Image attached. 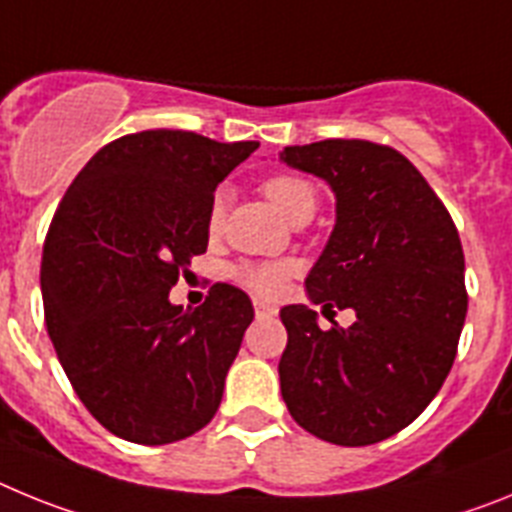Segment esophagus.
<instances>
[{
	"mask_svg": "<svg viewBox=\"0 0 512 512\" xmlns=\"http://www.w3.org/2000/svg\"><path fill=\"white\" fill-rule=\"evenodd\" d=\"M255 314H257V319L275 317V314H278V309H275L273 304H265V301H255Z\"/></svg>",
	"mask_w": 512,
	"mask_h": 512,
	"instance_id": "esophagus-1",
	"label": "esophagus"
}]
</instances>
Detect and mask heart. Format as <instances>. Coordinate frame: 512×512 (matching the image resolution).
<instances>
[{
	"instance_id": "1",
	"label": "heart",
	"mask_w": 512,
	"mask_h": 512,
	"mask_svg": "<svg viewBox=\"0 0 512 512\" xmlns=\"http://www.w3.org/2000/svg\"><path fill=\"white\" fill-rule=\"evenodd\" d=\"M262 190L275 203V208L291 221L301 213H314V208H317V188L301 175H291V172L273 175L262 182ZM224 208L226 195L224 190H219L213 195L211 208H208V229L211 231H219L221 221H224ZM293 270H296V265L291 260H239L229 265L226 273H229L231 281H237L239 286H244L255 296L275 299L286 288Z\"/></svg>"
}]
</instances>
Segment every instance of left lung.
<instances>
[{
    "label": "left lung",
    "instance_id": "1",
    "mask_svg": "<svg viewBox=\"0 0 512 512\" xmlns=\"http://www.w3.org/2000/svg\"><path fill=\"white\" fill-rule=\"evenodd\" d=\"M281 159L330 182L337 198L306 291L324 309L355 311L350 327L322 330L309 306H283V399L322 441L371 446L407 428L451 371L469 306L459 231L391 146L324 139L286 146Z\"/></svg>",
    "mask_w": 512,
    "mask_h": 512
}]
</instances>
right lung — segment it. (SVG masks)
I'll return each mask as SVG.
<instances>
[{
    "instance_id": "add662e5",
    "label": "right lung",
    "mask_w": 512,
    "mask_h": 512,
    "mask_svg": "<svg viewBox=\"0 0 512 512\" xmlns=\"http://www.w3.org/2000/svg\"><path fill=\"white\" fill-rule=\"evenodd\" d=\"M257 146L128 133L84 164L53 213L41 260L48 337L84 407L123 441H182L219 410L255 317L250 296L213 283L185 311L170 288L206 252L216 185Z\"/></svg>"
}]
</instances>
